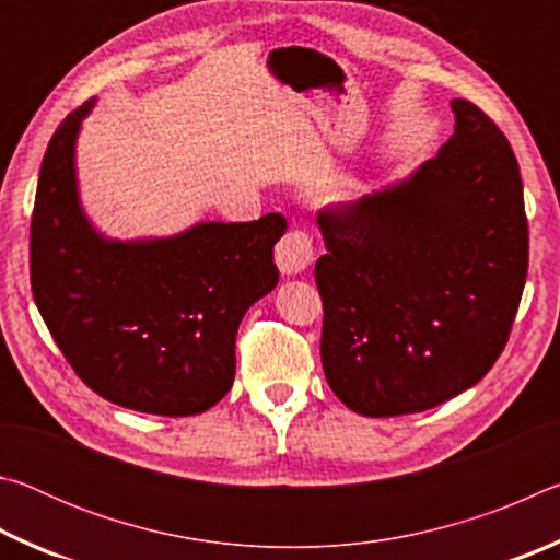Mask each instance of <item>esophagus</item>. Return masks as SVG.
I'll return each instance as SVG.
<instances>
[{"instance_id": "34e87169", "label": "esophagus", "mask_w": 560, "mask_h": 560, "mask_svg": "<svg viewBox=\"0 0 560 560\" xmlns=\"http://www.w3.org/2000/svg\"><path fill=\"white\" fill-rule=\"evenodd\" d=\"M316 259L314 244L306 232L293 230L283 234V240L277 244V267L287 277H296V273L306 271Z\"/></svg>"}]
</instances>
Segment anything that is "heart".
Segmentation results:
<instances>
[{
  "label": "heart",
  "instance_id": "heart-1",
  "mask_svg": "<svg viewBox=\"0 0 560 560\" xmlns=\"http://www.w3.org/2000/svg\"><path fill=\"white\" fill-rule=\"evenodd\" d=\"M350 192H353V185H350V183H340L338 187L330 189L328 200H330V202H346L348 197H350Z\"/></svg>",
  "mask_w": 560,
  "mask_h": 560
}]
</instances>
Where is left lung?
<instances>
[{
    "label": "left lung",
    "mask_w": 560,
    "mask_h": 560,
    "mask_svg": "<svg viewBox=\"0 0 560 560\" xmlns=\"http://www.w3.org/2000/svg\"><path fill=\"white\" fill-rule=\"evenodd\" d=\"M454 132L410 175L320 212V363L365 417L469 390L506 346L528 269L518 163L494 122L454 98Z\"/></svg>",
    "instance_id": "8db88e82"
}]
</instances>
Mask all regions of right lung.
I'll list each match as a JSON object with an SVG mask.
<instances>
[{
	"label": "right lung",
	"mask_w": 560,
	"mask_h": 560,
	"mask_svg": "<svg viewBox=\"0 0 560 560\" xmlns=\"http://www.w3.org/2000/svg\"><path fill=\"white\" fill-rule=\"evenodd\" d=\"M96 98L56 128L32 217V291L75 375L128 410L185 417L234 383V338L279 283L281 214L195 222L170 236L113 240L83 210L75 145Z\"/></svg>",
	"instance_id": "add662e5"
}]
</instances>
